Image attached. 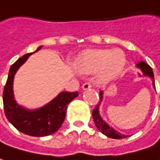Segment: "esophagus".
Returning a JSON list of instances; mask_svg holds the SVG:
<instances>
[{"instance_id":"34e87169","label":"esophagus","mask_w":160,"mask_h":160,"mask_svg":"<svg viewBox=\"0 0 160 160\" xmlns=\"http://www.w3.org/2000/svg\"><path fill=\"white\" fill-rule=\"evenodd\" d=\"M91 88H92V86H91V84H90V83H84V84L82 85V90H83V91L90 90Z\"/></svg>"}]
</instances>
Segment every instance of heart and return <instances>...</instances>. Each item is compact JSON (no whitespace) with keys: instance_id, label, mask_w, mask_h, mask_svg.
I'll return each instance as SVG.
<instances>
[{"instance_id":"b5f03b06","label":"heart","mask_w":160,"mask_h":160,"mask_svg":"<svg viewBox=\"0 0 160 160\" xmlns=\"http://www.w3.org/2000/svg\"><path fill=\"white\" fill-rule=\"evenodd\" d=\"M125 55L120 49H95L85 53L76 63V69L82 74L96 72V80L105 84L113 80L125 65Z\"/></svg>"}]
</instances>
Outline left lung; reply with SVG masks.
Here are the masks:
<instances>
[{
  "mask_svg": "<svg viewBox=\"0 0 160 160\" xmlns=\"http://www.w3.org/2000/svg\"><path fill=\"white\" fill-rule=\"evenodd\" d=\"M137 68H140L143 76L148 77L152 80V86L154 90H156V86H155V80H154V73H153L152 68H150V66L148 65L146 62L144 61H140L139 63L137 64ZM138 76L141 77L142 75L138 73ZM100 99L101 101L99 102V103L96 105L94 110L92 111V117H93V121H94L95 125L98 128V130L100 132H102L104 136H106L107 138H113V139H121V138H124L128 136H125L123 134H121L120 132L116 131L115 129H113L112 126H110L108 123H106L103 118L102 117V115L100 114V106L103 101V92L101 91L100 92Z\"/></svg>",
  "mask_w": 160,
  "mask_h": 160,
  "instance_id": "1",
  "label": "left lung"
}]
</instances>
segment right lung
I'll return each mask as SVG.
<instances>
[{
  "mask_svg": "<svg viewBox=\"0 0 160 160\" xmlns=\"http://www.w3.org/2000/svg\"><path fill=\"white\" fill-rule=\"evenodd\" d=\"M42 47H38L34 53L40 50ZM32 54H25L11 66L3 90L2 100L4 112L10 123L25 135L41 138L52 135L60 128L65 120L68 105L79 96V93L77 92H59L50 102L36 109H28L19 104L13 93L14 76Z\"/></svg>",
  "mask_w": 160,
  "mask_h": 160,
  "instance_id": "1",
  "label": "right lung"
}]
</instances>
